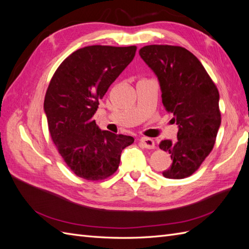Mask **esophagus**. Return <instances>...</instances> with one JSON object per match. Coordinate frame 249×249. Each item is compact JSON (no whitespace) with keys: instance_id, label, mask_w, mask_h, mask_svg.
Returning a JSON list of instances; mask_svg holds the SVG:
<instances>
[{"instance_id":"esophagus-1","label":"esophagus","mask_w":249,"mask_h":249,"mask_svg":"<svg viewBox=\"0 0 249 249\" xmlns=\"http://www.w3.org/2000/svg\"><path fill=\"white\" fill-rule=\"evenodd\" d=\"M139 142H140V144H141L142 146H144L145 148L150 149V148H154V147H155V141H154L152 138L142 137V138H140Z\"/></svg>"}]
</instances>
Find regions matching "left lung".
Masks as SVG:
<instances>
[{
	"label": "left lung",
	"instance_id": "1",
	"mask_svg": "<svg viewBox=\"0 0 249 249\" xmlns=\"http://www.w3.org/2000/svg\"><path fill=\"white\" fill-rule=\"evenodd\" d=\"M139 55L158 77L165 110L178 125L176 142L159 144L172 160L163 176L190 177L214 147L221 124L219 92L199 60L185 48L152 44L140 49Z\"/></svg>",
	"mask_w": 249,
	"mask_h": 249
}]
</instances>
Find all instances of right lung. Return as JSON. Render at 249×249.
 Here are the masks:
<instances>
[{"mask_svg": "<svg viewBox=\"0 0 249 249\" xmlns=\"http://www.w3.org/2000/svg\"><path fill=\"white\" fill-rule=\"evenodd\" d=\"M137 48L90 46L59 65L44 97L50 135L74 175L88 180L111 177L134 138L102 131L93 115L108 88L134 59Z\"/></svg>", "mask_w": 249, "mask_h": 249, "instance_id": "right-lung-1", "label": "right lung"}]
</instances>
